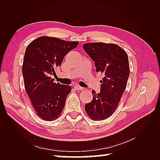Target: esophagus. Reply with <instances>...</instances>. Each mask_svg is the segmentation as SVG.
<instances>
[{"instance_id": "34e87169", "label": "esophagus", "mask_w": 160, "mask_h": 160, "mask_svg": "<svg viewBox=\"0 0 160 160\" xmlns=\"http://www.w3.org/2000/svg\"><path fill=\"white\" fill-rule=\"evenodd\" d=\"M74 88L76 89V90H79V91H82L83 89V88H81V87L80 86H78V85H75Z\"/></svg>"}]
</instances>
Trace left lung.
<instances>
[{
  "mask_svg": "<svg viewBox=\"0 0 160 160\" xmlns=\"http://www.w3.org/2000/svg\"><path fill=\"white\" fill-rule=\"evenodd\" d=\"M83 49L95 61L97 72L104 77L100 82L101 90L96 93L92 90L93 99L85 106L86 113L94 121L109 118L117 109L126 88L129 75L127 52L113 43L88 42Z\"/></svg>",
  "mask_w": 160,
  "mask_h": 160,
  "instance_id": "left-lung-1",
  "label": "left lung"
}]
</instances>
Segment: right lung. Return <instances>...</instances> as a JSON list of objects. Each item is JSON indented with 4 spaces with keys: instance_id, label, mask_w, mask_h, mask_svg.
<instances>
[{
    "instance_id": "1",
    "label": "right lung",
    "mask_w": 160,
    "mask_h": 160,
    "mask_svg": "<svg viewBox=\"0 0 160 160\" xmlns=\"http://www.w3.org/2000/svg\"><path fill=\"white\" fill-rule=\"evenodd\" d=\"M78 44L43 36L27 47L22 67L25 89L37 115L47 122L59 118L71 91V86L56 83L51 75H56L64 57Z\"/></svg>"
}]
</instances>
